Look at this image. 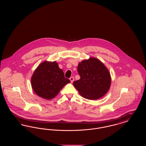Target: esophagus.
Here are the masks:
<instances>
[{"mask_svg": "<svg viewBox=\"0 0 146 146\" xmlns=\"http://www.w3.org/2000/svg\"><path fill=\"white\" fill-rule=\"evenodd\" d=\"M70 82L72 83L73 82V81H74V78L73 76H72V77L70 78Z\"/></svg>", "mask_w": 146, "mask_h": 146, "instance_id": "esophagus-1", "label": "esophagus"}]
</instances>
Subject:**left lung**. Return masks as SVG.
Returning <instances> with one entry per match:
<instances>
[{"instance_id":"8db88e82","label":"left lung","mask_w":146,"mask_h":146,"mask_svg":"<svg viewBox=\"0 0 146 146\" xmlns=\"http://www.w3.org/2000/svg\"><path fill=\"white\" fill-rule=\"evenodd\" d=\"M78 72L79 80L73 85L83 97L95 100L104 96L109 90L111 77L104 64L96 58L91 57L79 63Z\"/></svg>"}]
</instances>
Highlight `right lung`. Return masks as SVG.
<instances>
[{
  "instance_id": "right-lung-1",
  "label": "right lung",
  "mask_w": 146,
  "mask_h": 146,
  "mask_svg": "<svg viewBox=\"0 0 146 146\" xmlns=\"http://www.w3.org/2000/svg\"><path fill=\"white\" fill-rule=\"evenodd\" d=\"M70 82L56 61L40 63L31 78V85L35 93L46 100L54 98Z\"/></svg>"
}]
</instances>
